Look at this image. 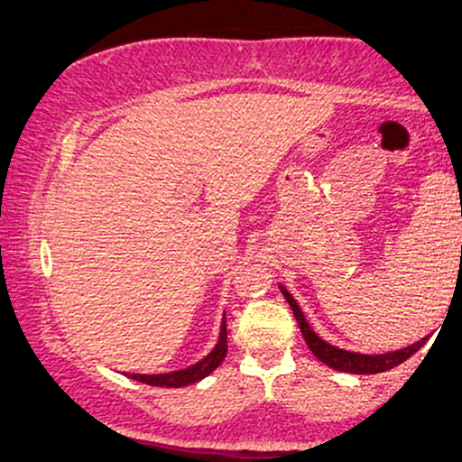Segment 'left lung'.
<instances>
[{
  "mask_svg": "<svg viewBox=\"0 0 462 462\" xmlns=\"http://www.w3.org/2000/svg\"><path fill=\"white\" fill-rule=\"evenodd\" d=\"M280 291H282L284 300L289 301L291 310H293L295 319H298V323H300V330H301V334H304L306 346L310 347V352L315 354L321 363H326L328 367H332L337 371H346V374H380V371H389V369L397 367V365L404 363L406 358H411L412 354L419 352V349L426 346V341H428V337H426V338H421V341L412 343V346H408L404 349H397V352H389V354H378V356H369V354H356V352H347V349H338V347L330 346V343L323 341V338L317 337V334L312 332V328L309 326V321H306L304 312H301L298 301L293 300V295H291L284 286H280Z\"/></svg>",
  "mask_w": 462,
  "mask_h": 462,
  "instance_id": "obj_1",
  "label": "left lung"
}]
</instances>
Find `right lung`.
Masks as SVG:
<instances>
[{
    "label": "right lung",
    "mask_w": 462,
    "mask_h": 462,
    "mask_svg": "<svg viewBox=\"0 0 462 462\" xmlns=\"http://www.w3.org/2000/svg\"><path fill=\"white\" fill-rule=\"evenodd\" d=\"M226 354H227V330H226V321H224V326H221L219 341H217L215 349L208 354V356L201 358L199 363H195L193 367L171 371V374H156V375L128 374V378L136 380V383H145L150 386H167V389H178V386H189L193 383H199L201 378H206V375L213 374V371L221 365V360L226 358Z\"/></svg>",
    "instance_id": "add662e5"
}]
</instances>
